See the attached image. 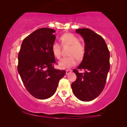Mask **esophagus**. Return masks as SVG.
Here are the masks:
<instances>
[{
	"label": "esophagus",
	"instance_id": "esophagus-1",
	"mask_svg": "<svg viewBox=\"0 0 127 127\" xmlns=\"http://www.w3.org/2000/svg\"><path fill=\"white\" fill-rule=\"evenodd\" d=\"M71 72H72V70H70V69H67V70H66V74H69Z\"/></svg>",
	"mask_w": 127,
	"mask_h": 127
}]
</instances>
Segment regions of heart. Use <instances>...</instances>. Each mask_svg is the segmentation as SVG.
I'll use <instances>...</instances> for the list:
<instances>
[{"label":"heart","instance_id":"heart-1","mask_svg":"<svg viewBox=\"0 0 127 127\" xmlns=\"http://www.w3.org/2000/svg\"><path fill=\"white\" fill-rule=\"evenodd\" d=\"M62 44L70 46L69 51V57L62 58L59 62L61 68L67 69L74 66L77 62V58L81 60L85 54L84 45L79 42L78 38L74 34L66 33L62 34L60 38ZM51 51L54 56L57 58L61 57V47L58 43H54L51 47Z\"/></svg>","mask_w":127,"mask_h":127}]
</instances>
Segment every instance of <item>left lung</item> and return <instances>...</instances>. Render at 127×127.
Listing matches in <instances>:
<instances>
[{
	"mask_svg": "<svg viewBox=\"0 0 127 127\" xmlns=\"http://www.w3.org/2000/svg\"><path fill=\"white\" fill-rule=\"evenodd\" d=\"M76 32L82 36L85 43L83 60L73 72L77 79L71 85L76 98L90 101L100 95L105 87L110 69V53L105 41L91 29H78ZM78 70H84V74Z\"/></svg>",
	"mask_w": 127,
	"mask_h": 127,
	"instance_id": "8db88e82",
	"label": "left lung"
}]
</instances>
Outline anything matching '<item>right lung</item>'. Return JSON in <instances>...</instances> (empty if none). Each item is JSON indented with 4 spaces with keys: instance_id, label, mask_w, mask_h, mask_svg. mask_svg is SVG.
<instances>
[{
    "instance_id": "add662e5",
    "label": "right lung",
    "mask_w": 127,
    "mask_h": 127,
    "mask_svg": "<svg viewBox=\"0 0 127 127\" xmlns=\"http://www.w3.org/2000/svg\"><path fill=\"white\" fill-rule=\"evenodd\" d=\"M55 31L48 28L38 29L25 37L18 55V72L27 91L40 99H46L56 92L65 70L55 69L51 51Z\"/></svg>"
}]
</instances>
